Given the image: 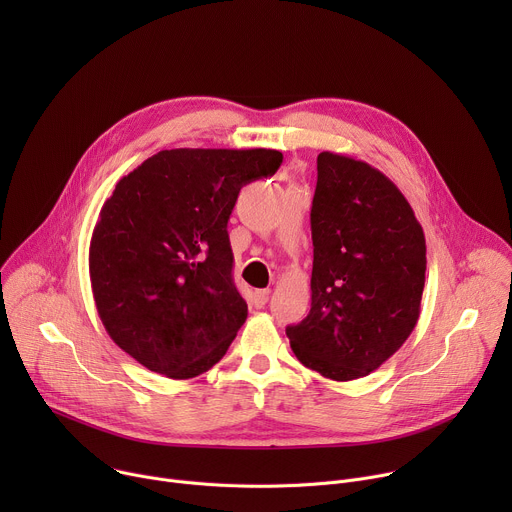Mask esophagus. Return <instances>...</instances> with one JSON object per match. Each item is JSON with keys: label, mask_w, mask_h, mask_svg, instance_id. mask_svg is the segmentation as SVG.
Listing matches in <instances>:
<instances>
[{"label": "esophagus", "mask_w": 512, "mask_h": 512, "mask_svg": "<svg viewBox=\"0 0 512 512\" xmlns=\"http://www.w3.org/2000/svg\"><path fill=\"white\" fill-rule=\"evenodd\" d=\"M267 300H269V289H257L255 294H253V306L255 308H265V304H267Z\"/></svg>", "instance_id": "1"}]
</instances>
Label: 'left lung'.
<instances>
[{
	"instance_id": "1",
	"label": "left lung",
	"mask_w": 512,
	"mask_h": 512,
	"mask_svg": "<svg viewBox=\"0 0 512 512\" xmlns=\"http://www.w3.org/2000/svg\"><path fill=\"white\" fill-rule=\"evenodd\" d=\"M310 223L312 308L285 334L304 367L322 377H367L419 320L423 229L383 172L332 152L318 156Z\"/></svg>"
}]
</instances>
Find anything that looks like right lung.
Returning a JSON list of instances; mask_svg holds the SVG:
<instances>
[{
  "label": "right lung",
  "mask_w": 512,
  "mask_h": 512,
  "mask_svg": "<svg viewBox=\"0 0 512 512\" xmlns=\"http://www.w3.org/2000/svg\"><path fill=\"white\" fill-rule=\"evenodd\" d=\"M277 150H164L123 176L89 249L99 318L145 369L192 379L247 320L227 223L241 188L273 176Z\"/></svg>",
  "instance_id": "1"
}]
</instances>
